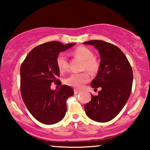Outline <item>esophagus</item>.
Segmentation results:
<instances>
[{"mask_svg":"<svg viewBox=\"0 0 150 150\" xmlns=\"http://www.w3.org/2000/svg\"><path fill=\"white\" fill-rule=\"evenodd\" d=\"M80 90H77V89H74V93H75V94H78V93H80Z\"/></svg>","mask_w":150,"mask_h":150,"instance_id":"1","label":"esophagus"}]
</instances>
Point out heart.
I'll return each instance as SVG.
<instances>
[{
  "instance_id": "b5f03b06",
  "label": "heart",
  "mask_w": 150,
  "mask_h": 150,
  "mask_svg": "<svg viewBox=\"0 0 150 150\" xmlns=\"http://www.w3.org/2000/svg\"><path fill=\"white\" fill-rule=\"evenodd\" d=\"M73 55L83 61L82 70H87L92 75L97 73L99 69V63L96 58H94V53L90 49L85 46H80L74 50ZM56 61L58 69L61 73H65L68 70L69 63L64 53H59L56 57ZM89 79L90 77L89 74L87 72H83L80 73L71 74L69 76L65 77L63 80V82L70 87L80 89L89 82Z\"/></svg>"
}]
</instances>
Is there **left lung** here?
<instances>
[{
  "mask_svg": "<svg viewBox=\"0 0 150 150\" xmlns=\"http://www.w3.org/2000/svg\"><path fill=\"white\" fill-rule=\"evenodd\" d=\"M84 44L93 45L99 51L101 61L95 78L91 82L94 89L100 87L97 96L85 105L87 116L94 121L105 123L114 118L124 107L132 90V68L123 51L116 46L101 40Z\"/></svg>",
  "mask_w": 150,
  "mask_h": 150,
  "instance_id": "8db88e82",
  "label": "left lung"
}]
</instances>
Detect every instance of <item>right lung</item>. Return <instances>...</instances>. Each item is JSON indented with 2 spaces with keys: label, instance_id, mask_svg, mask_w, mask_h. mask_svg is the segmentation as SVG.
<instances>
[{
  "label": "right lung",
  "instance_id": "1",
  "mask_svg": "<svg viewBox=\"0 0 150 150\" xmlns=\"http://www.w3.org/2000/svg\"><path fill=\"white\" fill-rule=\"evenodd\" d=\"M75 45L60 42L44 43L33 49L20 68V91L24 103L31 114L40 123L51 125L65 116L66 100L74 91L68 85H61L58 90L51 89L54 83L61 85L58 79L60 71L56 57L60 52Z\"/></svg>",
  "mask_w": 150,
  "mask_h": 150
}]
</instances>
